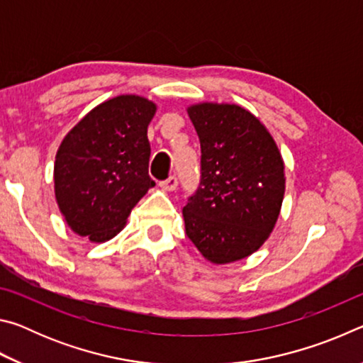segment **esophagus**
I'll use <instances>...</instances> for the list:
<instances>
[{"mask_svg": "<svg viewBox=\"0 0 363 363\" xmlns=\"http://www.w3.org/2000/svg\"><path fill=\"white\" fill-rule=\"evenodd\" d=\"M160 187H162L163 190H167V192H173V190L177 189V177L169 176L168 179L160 182Z\"/></svg>", "mask_w": 363, "mask_h": 363, "instance_id": "esophagus-1", "label": "esophagus"}]
</instances>
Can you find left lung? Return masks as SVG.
I'll return each mask as SVG.
<instances>
[{"label": "left lung", "mask_w": 363, "mask_h": 363, "mask_svg": "<svg viewBox=\"0 0 363 363\" xmlns=\"http://www.w3.org/2000/svg\"><path fill=\"white\" fill-rule=\"evenodd\" d=\"M200 139V186L184 206L186 233L214 264L243 259L267 240L285 194L284 160L266 126L235 104L187 108Z\"/></svg>", "instance_id": "obj_1"}]
</instances>
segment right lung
<instances>
[{"instance_id":"add662e5","label":"right lung","mask_w":363,"mask_h":363,"mask_svg":"<svg viewBox=\"0 0 363 363\" xmlns=\"http://www.w3.org/2000/svg\"><path fill=\"white\" fill-rule=\"evenodd\" d=\"M155 110V104L140 96L113 97L64 138L54 164V190L60 213L78 235L110 240L155 186L147 139Z\"/></svg>"}]
</instances>
